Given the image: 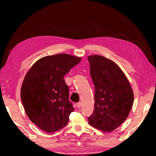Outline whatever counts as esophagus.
Instances as JSON below:
<instances>
[{
  "mask_svg": "<svg viewBox=\"0 0 156 156\" xmlns=\"http://www.w3.org/2000/svg\"><path fill=\"white\" fill-rule=\"evenodd\" d=\"M81 105H82V104H81V102L77 103V104H76V106H77V108H80V107H81Z\"/></svg>",
  "mask_w": 156,
  "mask_h": 156,
  "instance_id": "esophagus-1",
  "label": "esophagus"
}]
</instances>
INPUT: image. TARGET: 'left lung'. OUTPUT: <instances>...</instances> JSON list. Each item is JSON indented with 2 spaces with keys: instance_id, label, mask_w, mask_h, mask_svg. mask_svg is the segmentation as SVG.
<instances>
[{
  "instance_id": "8db88e82",
  "label": "left lung",
  "mask_w": 156,
  "mask_h": 156,
  "mask_svg": "<svg viewBox=\"0 0 156 156\" xmlns=\"http://www.w3.org/2000/svg\"><path fill=\"white\" fill-rule=\"evenodd\" d=\"M95 87L94 109L88 118L91 126L104 132L116 129L126 120L134 94L123 71L114 61L98 55L88 56Z\"/></svg>"
}]
</instances>
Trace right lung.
<instances>
[{"label": "right lung", "instance_id": "1", "mask_svg": "<svg viewBox=\"0 0 156 156\" xmlns=\"http://www.w3.org/2000/svg\"><path fill=\"white\" fill-rule=\"evenodd\" d=\"M81 60V57L69 54L45 56L26 73L21 101L27 116L41 130L53 133L68 124L74 108L63 77Z\"/></svg>", "mask_w": 156, "mask_h": 156}]
</instances>
